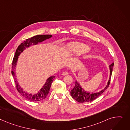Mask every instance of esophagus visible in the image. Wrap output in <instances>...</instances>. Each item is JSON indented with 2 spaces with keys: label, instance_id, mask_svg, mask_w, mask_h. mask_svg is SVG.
Returning <instances> with one entry per match:
<instances>
[{
  "label": "esophagus",
  "instance_id": "esophagus-1",
  "mask_svg": "<svg viewBox=\"0 0 130 130\" xmlns=\"http://www.w3.org/2000/svg\"><path fill=\"white\" fill-rule=\"evenodd\" d=\"M62 75H63V76H66V75H68V73L67 72H63V73H62Z\"/></svg>",
  "mask_w": 130,
  "mask_h": 130
}]
</instances>
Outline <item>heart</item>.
<instances>
[{
	"mask_svg": "<svg viewBox=\"0 0 130 130\" xmlns=\"http://www.w3.org/2000/svg\"><path fill=\"white\" fill-rule=\"evenodd\" d=\"M89 50L88 45L80 42H72L68 45L67 52L68 53L74 55H81Z\"/></svg>",
	"mask_w": 130,
	"mask_h": 130,
	"instance_id": "b5f03b06",
	"label": "heart"
}]
</instances>
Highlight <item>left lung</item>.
Instances as JSON below:
<instances>
[{
  "instance_id": "obj_1",
  "label": "left lung",
  "mask_w": 130,
  "mask_h": 130,
  "mask_svg": "<svg viewBox=\"0 0 130 130\" xmlns=\"http://www.w3.org/2000/svg\"><path fill=\"white\" fill-rule=\"evenodd\" d=\"M114 65V63H112L109 66L110 70V75L109 79L108 81L106 87L102 90L97 92H90L85 90L79 83L76 80L75 85L73 89L71 91L70 93L72 97L79 102H91L94 99L97 98L99 96L104 92L109 87V85L110 82V78L112 72V68Z\"/></svg>"
}]
</instances>
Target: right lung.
Returning <instances> with one entry per match:
<instances>
[{
  "label": "right lung",
  "instance_id": "1",
  "mask_svg": "<svg viewBox=\"0 0 130 130\" xmlns=\"http://www.w3.org/2000/svg\"><path fill=\"white\" fill-rule=\"evenodd\" d=\"M52 37V36L50 35V34H44V35H37L26 40L25 41L21 43L20 45L17 48L12 60L11 73L13 77L17 89L22 96H23L25 98L31 101H41L44 100L47 97L49 93L52 83H53L54 79L55 76L49 77L46 79L45 84L42 86V87L37 93L33 94L32 93L25 92L24 90L21 87L19 82L17 80L15 73L17 63L18 62L19 56L23 52V51L26 48H29L32 45H37L39 43H41Z\"/></svg>",
  "mask_w": 130,
  "mask_h": 130
}]
</instances>
